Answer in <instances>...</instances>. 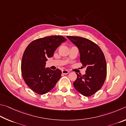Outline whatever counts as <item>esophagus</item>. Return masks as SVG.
I'll return each mask as SVG.
<instances>
[{"instance_id":"obj_1","label":"esophagus","mask_w":126,"mask_h":126,"mask_svg":"<svg viewBox=\"0 0 126 126\" xmlns=\"http://www.w3.org/2000/svg\"><path fill=\"white\" fill-rule=\"evenodd\" d=\"M62 73H63V74H68L69 73V71L66 70H63L62 71Z\"/></svg>"}]
</instances>
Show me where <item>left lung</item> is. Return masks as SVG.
Here are the masks:
<instances>
[{"instance_id": "8db88e82", "label": "left lung", "mask_w": 126, "mask_h": 126, "mask_svg": "<svg viewBox=\"0 0 126 126\" xmlns=\"http://www.w3.org/2000/svg\"><path fill=\"white\" fill-rule=\"evenodd\" d=\"M78 47L80 61L86 67L83 75L76 73L77 79L73 83L75 89L82 95L91 96L102 87L107 76L106 61L102 50L94 42L84 37L67 36Z\"/></svg>"}]
</instances>
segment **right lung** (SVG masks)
<instances>
[{
    "label": "right lung",
    "mask_w": 126,
    "mask_h": 126,
    "mask_svg": "<svg viewBox=\"0 0 126 126\" xmlns=\"http://www.w3.org/2000/svg\"><path fill=\"white\" fill-rule=\"evenodd\" d=\"M66 41L61 35L37 39L29 44L22 57V76L26 85L35 93L43 94L51 90L61 78L59 69L45 68L48 57H51L55 50Z\"/></svg>",
    "instance_id": "1"
}]
</instances>
